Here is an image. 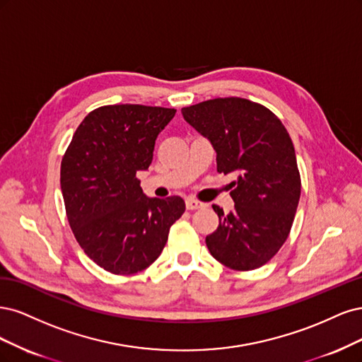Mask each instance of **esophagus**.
<instances>
[{
  "label": "esophagus",
  "instance_id": "obj_1",
  "mask_svg": "<svg viewBox=\"0 0 362 362\" xmlns=\"http://www.w3.org/2000/svg\"><path fill=\"white\" fill-rule=\"evenodd\" d=\"M206 206H207L206 203L194 200V198H188V200H186V209H188V211H197V209H204Z\"/></svg>",
  "mask_w": 362,
  "mask_h": 362
}]
</instances>
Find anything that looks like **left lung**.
<instances>
[{
  "mask_svg": "<svg viewBox=\"0 0 362 362\" xmlns=\"http://www.w3.org/2000/svg\"><path fill=\"white\" fill-rule=\"evenodd\" d=\"M185 120L211 139L218 173L238 176L235 211L214 204L219 226L206 236L212 257L233 271L266 264L287 240L300 197L291 138L276 115L243 98H218L182 108Z\"/></svg>",
  "mask_w": 362,
  "mask_h": 362,
  "instance_id": "8db88e82",
  "label": "left lung"
}]
</instances>
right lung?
<instances>
[{
  "label": "right lung",
  "mask_w": 362,
  "mask_h": 362,
  "mask_svg": "<svg viewBox=\"0 0 362 362\" xmlns=\"http://www.w3.org/2000/svg\"><path fill=\"white\" fill-rule=\"evenodd\" d=\"M174 114V108L105 105L86 115L63 155L69 226L88 257L114 275L147 269L185 212L177 195L147 198L136 177L151 164L156 138Z\"/></svg>",
  "instance_id": "obj_1"
}]
</instances>
